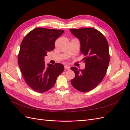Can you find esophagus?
Masks as SVG:
<instances>
[{
    "mask_svg": "<svg viewBox=\"0 0 130 130\" xmlns=\"http://www.w3.org/2000/svg\"><path fill=\"white\" fill-rule=\"evenodd\" d=\"M64 68H65V69H66V70H70V67H69V66H68V65H64Z\"/></svg>",
    "mask_w": 130,
    "mask_h": 130,
    "instance_id": "34e87169",
    "label": "esophagus"
}]
</instances>
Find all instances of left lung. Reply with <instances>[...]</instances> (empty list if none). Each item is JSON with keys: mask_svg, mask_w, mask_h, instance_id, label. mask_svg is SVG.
<instances>
[{"mask_svg": "<svg viewBox=\"0 0 130 130\" xmlns=\"http://www.w3.org/2000/svg\"><path fill=\"white\" fill-rule=\"evenodd\" d=\"M70 32L80 42V51L85 56L84 70L71 67L75 74L71 80L73 86L80 92L92 90L102 81L109 63L108 43L106 37L97 29L93 28L70 29Z\"/></svg>", "mask_w": 130, "mask_h": 130, "instance_id": "8db88e82", "label": "left lung"}]
</instances>
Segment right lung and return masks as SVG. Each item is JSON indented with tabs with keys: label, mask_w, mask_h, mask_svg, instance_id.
Instances as JSON below:
<instances>
[{
	"label": "right lung",
	"mask_w": 130,
	"mask_h": 130,
	"mask_svg": "<svg viewBox=\"0 0 130 130\" xmlns=\"http://www.w3.org/2000/svg\"><path fill=\"white\" fill-rule=\"evenodd\" d=\"M63 32V29L37 28L22 41L18 65L26 83L36 92L43 93L50 89L63 72L64 67L61 63H48L46 67L44 56L54 49L55 41Z\"/></svg>",
	"instance_id": "1"
}]
</instances>
